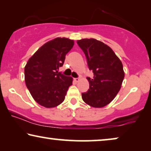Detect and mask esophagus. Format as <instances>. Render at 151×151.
I'll return each mask as SVG.
<instances>
[{
  "label": "esophagus",
  "mask_w": 151,
  "mask_h": 151,
  "mask_svg": "<svg viewBox=\"0 0 151 151\" xmlns=\"http://www.w3.org/2000/svg\"><path fill=\"white\" fill-rule=\"evenodd\" d=\"M74 80H75L76 82H78V81L80 80V78H74Z\"/></svg>",
  "instance_id": "1"
}]
</instances>
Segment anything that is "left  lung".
I'll return each mask as SVG.
<instances>
[{"mask_svg":"<svg viewBox=\"0 0 151 151\" xmlns=\"http://www.w3.org/2000/svg\"><path fill=\"white\" fill-rule=\"evenodd\" d=\"M77 44L86 57L94 77L88 92L82 93L85 103L94 107H103L113 101L120 90L124 77L123 65L113 50L95 39L78 40Z\"/></svg>","mask_w":151,"mask_h":151,"instance_id":"8db88e82","label":"left lung"}]
</instances>
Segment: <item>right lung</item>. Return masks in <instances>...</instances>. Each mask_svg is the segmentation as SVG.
Instances as JSON below:
<instances>
[{
  "label": "right lung",
  "instance_id": "1",
  "mask_svg": "<svg viewBox=\"0 0 151 151\" xmlns=\"http://www.w3.org/2000/svg\"><path fill=\"white\" fill-rule=\"evenodd\" d=\"M74 41L57 37L40 47L29 59L24 68L25 83L34 100L40 105L50 108L64 101L73 78L58 72Z\"/></svg>",
  "mask_w": 151,
  "mask_h": 151
}]
</instances>
